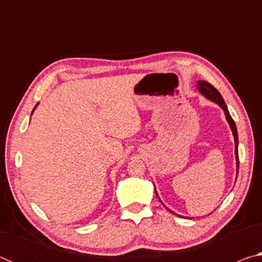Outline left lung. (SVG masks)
<instances>
[{
	"label": "left lung",
	"instance_id": "8db88e82",
	"mask_svg": "<svg viewBox=\"0 0 262 262\" xmlns=\"http://www.w3.org/2000/svg\"><path fill=\"white\" fill-rule=\"evenodd\" d=\"M198 90L200 91V94L203 95L206 97L207 99H209L211 101H214L217 105L220 106V107L224 111V114H225V118H227V120L229 122V126L231 128L232 130V134H233V139H234V155H236V164H237V176H238V168H239V158H238V133H237V127H236V123H234L233 119L231 118V115L229 113V110L227 107V104H225V101L223 99V97L221 96V94L219 91L216 90V89L211 85L210 83H208L206 81H198ZM155 193H156L157 198L159 199L158 194L156 192V188H155ZM159 201H161V199H159ZM162 202V201H161ZM163 203V202H162ZM172 214H174L173 211L167 209ZM180 216V215H178ZM181 217V216H180Z\"/></svg>",
	"mask_w": 262,
	"mask_h": 262
}]
</instances>
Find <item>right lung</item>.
I'll return each instance as SVG.
<instances>
[{
	"instance_id": "right-lung-1",
	"label": "right lung",
	"mask_w": 262,
	"mask_h": 262,
	"mask_svg": "<svg viewBox=\"0 0 262 262\" xmlns=\"http://www.w3.org/2000/svg\"><path fill=\"white\" fill-rule=\"evenodd\" d=\"M35 107H37V105H35V106H34V108H33V111L35 110ZM33 111H32V113H33Z\"/></svg>"
}]
</instances>
